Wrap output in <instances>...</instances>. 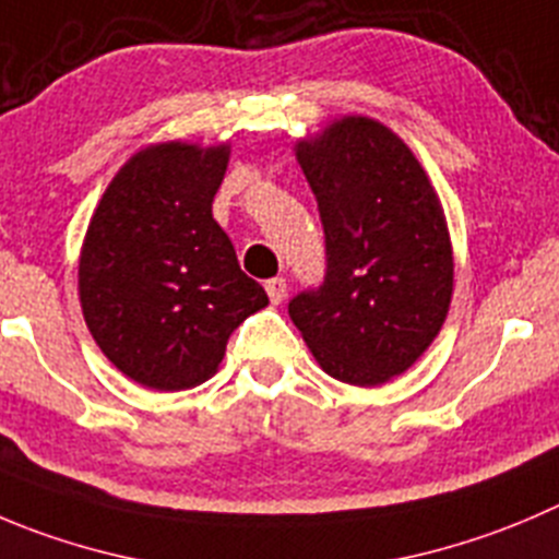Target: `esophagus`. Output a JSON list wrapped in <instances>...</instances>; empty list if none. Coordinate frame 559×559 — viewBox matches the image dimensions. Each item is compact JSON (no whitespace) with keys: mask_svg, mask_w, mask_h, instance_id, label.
<instances>
[{"mask_svg":"<svg viewBox=\"0 0 559 559\" xmlns=\"http://www.w3.org/2000/svg\"><path fill=\"white\" fill-rule=\"evenodd\" d=\"M265 294H269L271 305H280V301L288 296V283H285L283 276H274V280H269V283H265Z\"/></svg>","mask_w":559,"mask_h":559,"instance_id":"34e87169","label":"esophagus"}]
</instances>
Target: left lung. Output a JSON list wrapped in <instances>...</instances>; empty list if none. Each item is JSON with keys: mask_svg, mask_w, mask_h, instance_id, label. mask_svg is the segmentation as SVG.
I'll return each instance as SVG.
<instances>
[{"mask_svg": "<svg viewBox=\"0 0 559 559\" xmlns=\"http://www.w3.org/2000/svg\"><path fill=\"white\" fill-rule=\"evenodd\" d=\"M326 233V276L288 305L332 379L381 386L442 332L453 299V243L412 147L365 115L296 142Z\"/></svg>", "mask_w": 559, "mask_h": 559, "instance_id": "left-lung-1", "label": "left lung"}]
</instances>
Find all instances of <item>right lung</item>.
Here are the masks:
<instances>
[{
    "label": "right lung",
    "mask_w": 559,
    "mask_h": 559,
    "mask_svg": "<svg viewBox=\"0 0 559 559\" xmlns=\"http://www.w3.org/2000/svg\"><path fill=\"white\" fill-rule=\"evenodd\" d=\"M230 142H156L106 186L79 254V301L104 356L136 384L191 390L219 370L227 337L269 305L211 205Z\"/></svg>",
    "instance_id": "obj_1"
}]
</instances>
